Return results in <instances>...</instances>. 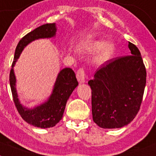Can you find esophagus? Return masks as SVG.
Returning a JSON list of instances; mask_svg holds the SVG:
<instances>
[{
	"mask_svg": "<svg viewBox=\"0 0 156 156\" xmlns=\"http://www.w3.org/2000/svg\"><path fill=\"white\" fill-rule=\"evenodd\" d=\"M76 77H77V79L79 82H85V79H86V73L84 71V69H79L77 71V74H76Z\"/></svg>",
	"mask_w": 156,
	"mask_h": 156,
	"instance_id": "obj_1",
	"label": "esophagus"
}]
</instances>
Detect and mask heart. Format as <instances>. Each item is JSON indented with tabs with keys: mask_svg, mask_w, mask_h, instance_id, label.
Listing matches in <instances>:
<instances>
[{
	"mask_svg": "<svg viewBox=\"0 0 156 156\" xmlns=\"http://www.w3.org/2000/svg\"><path fill=\"white\" fill-rule=\"evenodd\" d=\"M99 48L100 49L96 56V61L98 62H104L112 56L115 50L114 45L111 43L107 42L102 44V41H90L84 45V49L89 52L94 51Z\"/></svg>",
	"mask_w": 156,
	"mask_h": 156,
	"instance_id": "heart-1",
	"label": "heart"
}]
</instances>
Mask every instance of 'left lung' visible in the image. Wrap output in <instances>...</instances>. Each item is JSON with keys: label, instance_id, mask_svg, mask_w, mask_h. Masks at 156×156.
<instances>
[{"label": "left lung", "instance_id": "8db88e82", "mask_svg": "<svg viewBox=\"0 0 156 156\" xmlns=\"http://www.w3.org/2000/svg\"><path fill=\"white\" fill-rule=\"evenodd\" d=\"M131 55L107 61L88 84L91 88L94 122L105 129L120 128L140 111L147 72L140 50L129 42Z\"/></svg>", "mask_w": 156, "mask_h": 156}]
</instances>
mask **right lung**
I'll return each mask as SVG.
<instances>
[{
    "label": "right lung",
    "mask_w": 156,
    "mask_h": 156,
    "mask_svg": "<svg viewBox=\"0 0 156 156\" xmlns=\"http://www.w3.org/2000/svg\"><path fill=\"white\" fill-rule=\"evenodd\" d=\"M56 31L55 23L45 24L39 26L24 36L16 45L12 69L9 74V83L12 98L18 113L25 122L40 128L53 127L62 119L67 100L69 99L72 92L78 85L75 74L70 68L62 69L58 74L54 90L49 99L38 107L29 109L23 107L17 98L16 90V77L13 71V66L24 48L29 43L37 39L49 38L54 37Z\"/></svg>",
    "instance_id": "1"
}]
</instances>
